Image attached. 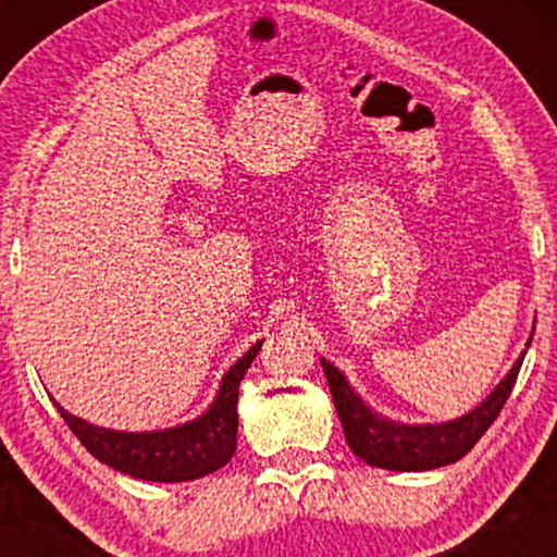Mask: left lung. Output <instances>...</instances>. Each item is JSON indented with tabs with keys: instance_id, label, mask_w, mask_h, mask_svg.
I'll return each instance as SVG.
<instances>
[{
	"instance_id": "1",
	"label": "left lung",
	"mask_w": 557,
	"mask_h": 557,
	"mask_svg": "<svg viewBox=\"0 0 557 557\" xmlns=\"http://www.w3.org/2000/svg\"><path fill=\"white\" fill-rule=\"evenodd\" d=\"M529 343H532V337L527 341V348ZM523 356H527V350L479 406L463 417L440 421V424H403V421L382 417L350 387L341 369L332 367L327 359H322V369L327 374L345 440L361 461L389 471H430L461 461L466 453L479 443V437L490 430V424L497 419L516 385Z\"/></svg>"
}]
</instances>
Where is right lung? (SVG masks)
Wrapping results in <instances>:
<instances>
[{"instance_id":"add662e5","label":"right lung","mask_w":557,"mask_h":557,"mask_svg":"<svg viewBox=\"0 0 557 557\" xmlns=\"http://www.w3.org/2000/svg\"><path fill=\"white\" fill-rule=\"evenodd\" d=\"M261 343H253L222 376L212 406L185 424L154 432H120L88 424L54 403L83 447L101 463L146 482H190L222 469L238 445V387Z\"/></svg>"}]
</instances>
